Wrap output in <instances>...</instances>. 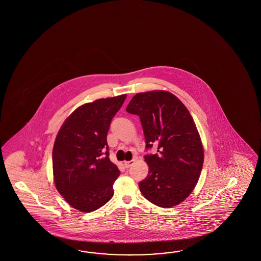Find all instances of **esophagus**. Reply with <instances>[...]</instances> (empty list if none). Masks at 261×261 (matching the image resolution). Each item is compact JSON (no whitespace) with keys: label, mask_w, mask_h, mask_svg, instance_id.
Wrapping results in <instances>:
<instances>
[{"label":"esophagus","mask_w":261,"mask_h":261,"mask_svg":"<svg viewBox=\"0 0 261 261\" xmlns=\"http://www.w3.org/2000/svg\"><path fill=\"white\" fill-rule=\"evenodd\" d=\"M133 161H125V162H124V166H125V168H129V167L132 166L133 164Z\"/></svg>","instance_id":"34e87169"}]
</instances>
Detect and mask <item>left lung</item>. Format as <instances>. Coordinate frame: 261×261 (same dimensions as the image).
<instances>
[{
  "label": "left lung",
  "mask_w": 261,
  "mask_h": 261,
  "mask_svg": "<svg viewBox=\"0 0 261 261\" xmlns=\"http://www.w3.org/2000/svg\"><path fill=\"white\" fill-rule=\"evenodd\" d=\"M126 111L140 117L146 148L158 146L155 155L144 156L149 170L139 183L142 194L159 207L178 205L193 191L204 160L200 133L190 113L166 90L137 93Z\"/></svg>",
  "instance_id": "1"
}]
</instances>
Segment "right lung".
<instances>
[{
	"mask_svg": "<svg viewBox=\"0 0 261 261\" xmlns=\"http://www.w3.org/2000/svg\"><path fill=\"white\" fill-rule=\"evenodd\" d=\"M126 97L79 106L57 134L52 152L56 189L78 211H95L114 195L113 185L120 172L109 159L106 136Z\"/></svg>",
	"mask_w": 261,
	"mask_h": 261,
	"instance_id": "right-lung-1",
	"label": "right lung"
}]
</instances>
